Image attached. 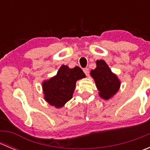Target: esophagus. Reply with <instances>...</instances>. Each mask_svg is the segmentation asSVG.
Listing matches in <instances>:
<instances>
[{
	"label": "esophagus",
	"instance_id": "obj_1",
	"mask_svg": "<svg viewBox=\"0 0 150 150\" xmlns=\"http://www.w3.org/2000/svg\"><path fill=\"white\" fill-rule=\"evenodd\" d=\"M83 72H84V73L86 75V76H88V75H89V69H88V68H84V69H83Z\"/></svg>",
	"mask_w": 150,
	"mask_h": 150
}]
</instances>
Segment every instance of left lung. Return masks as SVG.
<instances>
[{
	"label": "left lung",
	"mask_w": 150,
	"mask_h": 150,
	"mask_svg": "<svg viewBox=\"0 0 150 150\" xmlns=\"http://www.w3.org/2000/svg\"><path fill=\"white\" fill-rule=\"evenodd\" d=\"M96 62V67L91 71V76L94 79L99 96L107 100L118 91L120 81L104 60H97Z\"/></svg>",
	"instance_id": "8db88e82"
}]
</instances>
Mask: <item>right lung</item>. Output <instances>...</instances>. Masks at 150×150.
Returning a JSON list of instances; mask_svg holds the SVG:
<instances>
[{"mask_svg": "<svg viewBox=\"0 0 150 150\" xmlns=\"http://www.w3.org/2000/svg\"><path fill=\"white\" fill-rule=\"evenodd\" d=\"M85 77L86 75L79 67L70 69L68 66L62 65L55 76L43 81L44 99L57 108L63 107L72 99L77 81Z\"/></svg>", "mask_w": 150, "mask_h": 150, "instance_id": "obj_1", "label": "right lung"}]
</instances>
